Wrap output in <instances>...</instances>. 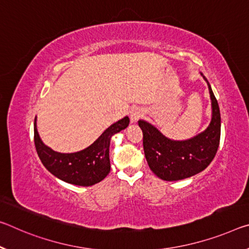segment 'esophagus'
Wrapping results in <instances>:
<instances>
[{"mask_svg":"<svg viewBox=\"0 0 249 249\" xmlns=\"http://www.w3.org/2000/svg\"><path fill=\"white\" fill-rule=\"evenodd\" d=\"M143 116V110L140 109V108H133L131 110V121L133 123H135V122L139 120L140 117Z\"/></svg>","mask_w":249,"mask_h":249,"instance_id":"obj_1","label":"esophagus"}]
</instances>
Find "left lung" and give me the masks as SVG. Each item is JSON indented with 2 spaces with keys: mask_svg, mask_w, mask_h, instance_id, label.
<instances>
[{
  "mask_svg": "<svg viewBox=\"0 0 249 249\" xmlns=\"http://www.w3.org/2000/svg\"><path fill=\"white\" fill-rule=\"evenodd\" d=\"M202 74V73H200ZM207 82L212 101V120L207 128L185 141H174L163 135L155 126L139 121L143 131V146L151 171L163 180H179L203 172L214 160L220 140V112L217 100Z\"/></svg>",
  "mask_w": 249,
  "mask_h": 249,
  "instance_id": "1",
  "label": "left lung"
}]
</instances>
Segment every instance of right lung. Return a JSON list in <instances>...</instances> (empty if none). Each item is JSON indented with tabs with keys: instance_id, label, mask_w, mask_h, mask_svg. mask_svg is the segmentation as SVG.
I'll list each match as a JSON object with an SVG mask.
<instances>
[{
	"instance_id": "1",
	"label": "right lung",
	"mask_w": 249,
	"mask_h": 249,
	"mask_svg": "<svg viewBox=\"0 0 249 249\" xmlns=\"http://www.w3.org/2000/svg\"><path fill=\"white\" fill-rule=\"evenodd\" d=\"M129 124L125 116L106 128L89 147L75 153H58L43 143L34 121V143L42 164L51 174L69 184L92 186L100 183L110 171L109 143L114 134L123 131Z\"/></svg>"
}]
</instances>
